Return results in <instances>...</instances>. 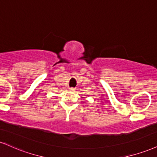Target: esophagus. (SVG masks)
<instances>
[{
	"mask_svg": "<svg viewBox=\"0 0 157 157\" xmlns=\"http://www.w3.org/2000/svg\"><path fill=\"white\" fill-rule=\"evenodd\" d=\"M69 90H71V91H73V90H75V88H69Z\"/></svg>",
	"mask_w": 157,
	"mask_h": 157,
	"instance_id": "obj_1",
	"label": "esophagus"
}]
</instances>
